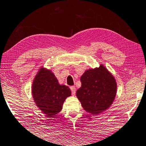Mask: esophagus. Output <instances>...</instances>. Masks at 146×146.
I'll use <instances>...</instances> for the list:
<instances>
[{"instance_id":"34e87169","label":"esophagus","mask_w":146,"mask_h":146,"mask_svg":"<svg viewBox=\"0 0 146 146\" xmlns=\"http://www.w3.org/2000/svg\"><path fill=\"white\" fill-rule=\"evenodd\" d=\"M70 89L71 90V93H72V95L73 96H75V93H76L75 87V86H71V87H70Z\"/></svg>"}]
</instances>
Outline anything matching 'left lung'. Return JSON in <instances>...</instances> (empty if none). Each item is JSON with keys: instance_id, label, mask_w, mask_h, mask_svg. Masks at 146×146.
Segmentation results:
<instances>
[{"instance_id": "8db88e82", "label": "left lung", "mask_w": 146, "mask_h": 146, "mask_svg": "<svg viewBox=\"0 0 146 146\" xmlns=\"http://www.w3.org/2000/svg\"><path fill=\"white\" fill-rule=\"evenodd\" d=\"M76 95L86 112L98 115L111 106L116 97V79L103 65L87 69L81 77Z\"/></svg>"}]
</instances>
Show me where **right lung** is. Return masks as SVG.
<instances>
[{
  "instance_id": "right-lung-1",
  "label": "right lung",
  "mask_w": 146,
  "mask_h": 146,
  "mask_svg": "<svg viewBox=\"0 0 146 146\" xmlns=\"http://www.w3.org/2000/svg\"><path fill=\"white\" fill-rule=\"evenodd\" d=\"M32 93L39 109L50 117L62 110L63 102L71 91L67 86L59 83L52 71L42 67L33 81Z\"/></svg>"
}]
</instances>
